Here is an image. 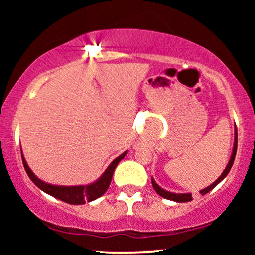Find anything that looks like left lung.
I'll return each mask as SVG.
<instances>
[{"instance_id": "1", "label": "left lung", "mask_w": 255, "mask_h": 255, "mask_svg": "<svg viewBox=\"0 0 255 255\" xmlns=\"http://www.w3.org/2000/svg\"><path fill=\"white\" fill-rule=\"evenodd\" d=\"M236 150H238V129H236L235 127V137H234V147H233V152H231V156H230V159L229 162H228V165L225 166L224 171L222 172V175L219 176L217 180L215 181L212 184H210L209 187H206V188L201 189L200 191V194H206V193H209L211 189L215 188L217 184L221 182V181L224 180V177L227 176L228 174H229L231 166L234 164V160H235V156H236ZM152 181V186H153L154 191H156L158 194L160 195V197L165 198V199H169V200H172V201H176V203H187V201H192L193 198H192V194L191 193H172V192H168L165 191V189H163L162 187H159L158 184L156 183V181L153 180V177L151 178Z\"/></svg>"}]
</instances>
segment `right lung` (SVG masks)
Listing matches in <instances>:
<instances>
[{
	"label": "right lung",
	"instance_id": "add662e5",
	"mask_svg": "<svg viewBox=\"0 0 255 255\" xmlns=\"http://www.w3.org/2000/svg\"><path fill=\"white\" fill-rule=\"evenodd\" d=\"M127 151H125L124 153L120 154L118 158L113 160L110 163V165L108 166L107 170H105L102 176L98 178L95 182L90 184H81V186H56V184H50L46 183L44 181L38 178L36 175L33 174V171L31 170L30 166L26 163V159L21 152V158H22V164L26 172H27L28 177L31 178V181L33 182L39 189H42L43 192H45L46 194L51 195V197L58 199V200L64 201V203H68L72 205H83L85 203H90V201L96 200L99 197L104 194L107 192V189L109 188L111 178H113V174L115 168L118 164L124 159Z\"/></svg>",
	"mask_w": 255,
	"mask_h": 255
}]
</instances>
